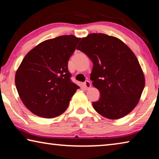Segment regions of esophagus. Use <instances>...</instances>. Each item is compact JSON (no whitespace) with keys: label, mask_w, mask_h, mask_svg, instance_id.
Instances as JSON below:
<instances>
[{"label":"esophagus","mask_w":159,"mask_h":159,"mask_svg":"<svg viewBox=\"0 0 159 159\" xmlns=\"http://www.w3.org/2000/svg\"><path fill=\"white\" fill-rule=\"evenodd\" d=\"M83 85H84V88L86 90H88L91 87V83L89 80H86V81H85L84 83H83Z\"/></svg>","instance_id":"1"}]
</instances>
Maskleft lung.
<instances>
[{
    "instance_id": "1",
    "label": "left lung",
    "mask_w": 159,
    "mask_h": 159,
    "mask_svg": "<svg viewBox=\"0 0 159 159\" xmlns=\"http://www.w3.org/2000/svg\"><path fill=\"white\" fill-rule=\"evenodd\" d=\"M93 63L90 80L100 92L93 102L102 116L118 119L133 111L145 85L136 56L120 39L104 34H90L77 46Z\"/></svg>"
}]
</instances>
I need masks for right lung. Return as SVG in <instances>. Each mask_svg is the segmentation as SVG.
<instances>
[{
    "instance_id": "obj_1",
    "label": "right lung",
    "mask_w": 159,
    "mask_h": 159,
    "mask_svg": "<svg viewBox=\"0 0 159 159\" xmlns=\"http://www.w3.org/2000/svg\"><path fill=\"white\" fill-rule=\"evenodd\" d=\"M80 38L74 35L46 40L26 54L16 71L21 100L40 117H57L66 111L79 87L71 81L68 61Z\"/></svg>"
}]
</instances>
